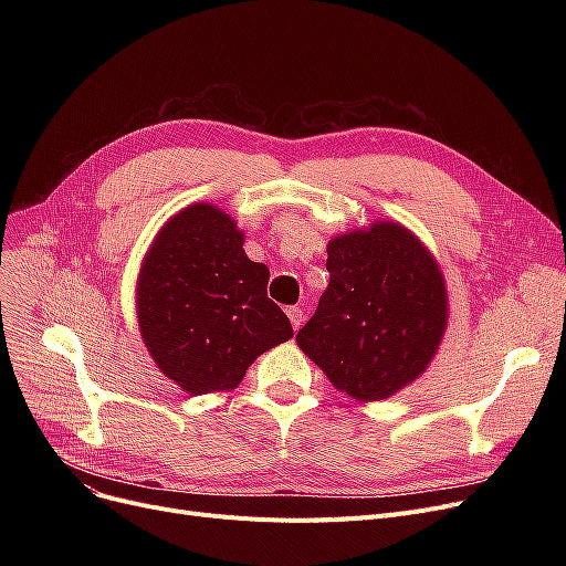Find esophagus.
Listing matches in <instances>:
<instances>
[{
  "instance_id": "1",
  "label": "esophagus",
  "mask_w": 566,
  "mask_h": 566,
  "mask_svg": "<svg viewBox=\"0 0 566 566\" xmlns=\"http://www.w3.org/2000/svg\"><path fill=\"white\" fill-rule=\"evenodd\" d=\"M286 316H289V321H291V325H293V331H298L301 325H303V321H305V314H303L301 307H289V310H286Z\"/></svg>"
}]
</instances>
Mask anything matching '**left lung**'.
Returning <instances> with one entry per match:
<instances>
[{"label": "left lung", "mask_w": 566, "mask_h": 566, "mask_svg": "<svg viewBox=\"0 0 566 566\" xmlns=\"http://www.w3.org/2000/svg\"><path fill=\"white\" fill-rule=\"evenodd\" d=\"M331 284L295 342L337 390L380 401L429 367L448 331V289L433 254L397 222L328 243Z\"/></svg>", "instance_id": "1"}]
</instances>
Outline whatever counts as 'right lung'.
Instances as JSON below:
<instances>
[{
	"label": "right lung",
	"mask_w": 566,
	"mask_h": 566,
	"mask_svg": "<svg viewBox=\"0 0 566 566\" xmlns=\"http://www.w3.org/2000/svg\"><path fill=\"white\" fill-rule=\"evenodd\" d=\"M213 203L165 222L137 277V323L158 369L190 395L233 390L261 353L293 337L268 298V265Z\"/></svg>",
	"instance_id": "obj_1"
}]
</instances>
